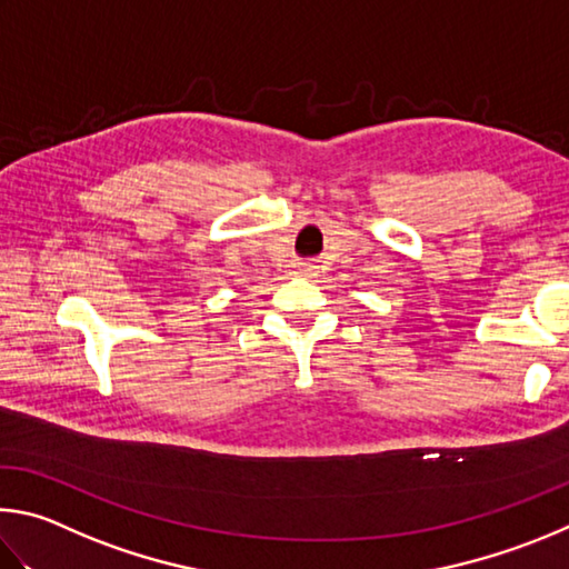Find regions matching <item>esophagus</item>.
<instances>
[{
    "label": "esophagus",
    "mask_w": 569,
    "mask_h": 569,
    "mask_svg": "<svg viewBox=\"0 0 569 569\" xmlns=\"http://www.w3.org/2000/svg\"><path fill=\"white\" fill-rule=\"evenodd\" d=\"M295 269H297V274H312L315 269H317V264L315 262H297Z\"/></svg>",
    "instance_id": "34e87169"
}]
</instances>
